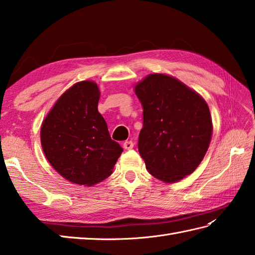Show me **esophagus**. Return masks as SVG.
Masks as SVG:
<instances>
[{"label":"esophagus","mask_w":255,"mask_h":255,"mask_svg":"<svg viewBox=\"0 0 255 255\" xmlns=\"http://www.w3.org/2000/svg\"><path fill=\"white\" fill-rule=\"evenodd\" d=\"M123 147L125 150H130L133 148V142L131 141V140H127V141H125L123 143Z\"/></svg>","instance_id":"obj_1"}]
</instances>
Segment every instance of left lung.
I'll use <instances>...</instances> for the list:
<instances>
[{
	"label": "left lung",
	"instance_id": "obj_1",
	"mask_svg": "<svg viewBox=\"0 0 255 255\" xmlns=\"http://www.w3.org/2000/svg\"><path fill=\"white\" fill-rule=\"evenodd\" d=\"M143 108L138 150L151 175L174 183L192 174L207 152L213 124L197 92L166 74H149L134 86Z\"/></svg>",
	"mask_w": 255,
	"mask_h": 255
}]
</instances>
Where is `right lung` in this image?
<instances>
[{"instance_id": "right-lung-1", "label": "right lung", "mask_w": 255, "mask_h": 255, "mask_svg": "<svg viewBox=\"0 0 255 255\" xmlns=\"http://www.w3.org/2000/svg\"><path fill=\"white\" fill-rule=\"evenodd\" d=\"M100 95L93 81L75 83L59 97L41 125L47 160L61 176L79 185L105 180L123 152L97 110Z\"/></svg>"}]
</instances>
